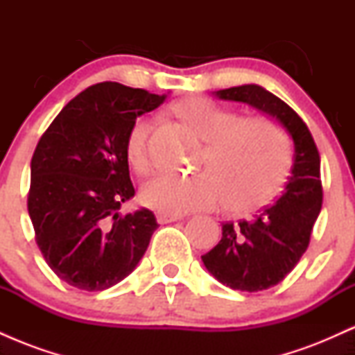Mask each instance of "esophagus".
I'll use <instances>...</instances> for the list:
<instances>
[{"instance_id":"obj_1","label":"esophagus","mask_w":355,"mask_h":355,"mask_svg":"<svg viewBox=\"0 0 355 355\" xmlns=\"http://www.w3.org/2000/svg\"><path fill=\"white\" fill-rule=\"evenodd\" d=\"M183 215L182 214H166V211H158L157 214V220L158 223H172V222H177V220H182Z\"/></svg>"}]
</instances>
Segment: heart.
Listing matches in <instances>:
<instances>
[{
	"instance_id": "heart-1",
	"label": "heart",
	"mask_w": 355,
	"mask_h": 355,
	"mask_svg": "<svg viewBox=\"0 0 355 355\" xmlns=\"http://www.w3.org/2000/svg\"><path fill=\"white\" fill-rule=\"evenodd\" d=\"M197 135L209 144L203 157L205 172L164 173L141 189L145 205L166 214L209 210L232 198L235 210L263 205L280 190L291 165V148L279 125L267 118L243 120L239 113L210 100H187L178 105ZM148 118H138L126 135L125 150L138 173H148Z\"/></svg>"
}]
</instances>
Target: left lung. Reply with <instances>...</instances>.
Listing matches in <instances>:
<instances>
[{
    "label": "left lung",
    "mask_w": 355,
    "mask_h": 355,
    "mask_svg": "<svg viewBox=\"0 0 355 355\" xmlns=\"http://www.w3.org/2000/svg\"><path fill=\"white\" fill-rule=\"evenodd\" d=\"M275 118L294 141V164L285 189L272 205L252 220L222 225L220 242L202 255L203 266L234 291L259 292L282 282L307 250L312 227L320 214V157L302 118L274 93L259 85L214 92Z\"/></svg>",
    "instance_id": "obj_1"
}]
</instances>
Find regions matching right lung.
<instances>
[{"instance_id": "add662e5", "label": "right lung", "mask_w": 355, "mask_h": 355, "mask_svg": "<svg viewBox=\"0 0 355 355\" xmlns=\"http://www.w3.org/2000/svg\"><path fill=\"white\" fill-rule=\"evenodd\" d=\"M165 98L116 81L93 85L40 138L28 214L44 260L63 282L107 291L132 274L146 252L158 227L153 211L120 214L135 195L125 141L137 118Z\"/></svg>"}]
</instances>
